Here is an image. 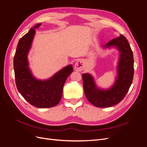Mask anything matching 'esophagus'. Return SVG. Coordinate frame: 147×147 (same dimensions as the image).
<instances>
[{
	"label": "esophagus",
	"mask_w": 147,
	"mask_h": 147,
	"mask_svg": "<svg viewBox=\"0 0 147 147\" xmlns=\"http://www.w3.org/2000/svg\"><path fill=\"white\" fill-rule=\"evenodd\" d=\"M84 61L83 59H78L75 64V67H74L75 70L78 71V72L82 71L84 69Z\"/></svg>",
	"instance_id": "34e87169"
}]
</instances>
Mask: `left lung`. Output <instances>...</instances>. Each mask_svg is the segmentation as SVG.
I'll list each match as a JSON object with an SVG mask.
<instances>
[{
  "label": "left lung",
  "instance_id": "1",
  "mask_svg": "<svg viewBox=\"0 0 147 147\" xmlns=\"http://www.w3.org/2000/svg\"><path fill=\"white\" fill-rule=\"evenodd\" d=\"M102 47H115L119 52L117 77L113 85L103 90L97 86L91 74H83L82 78L84 92L88 101L97 107L105 108L118 104L126 95L134 77V57L129 43L121 34Z\"/></svg>",
  "mask_w": 147,
  "mask_h": 147
}]
</instances>
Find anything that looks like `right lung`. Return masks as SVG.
Segmentation results:
<instances>
[{"label":"right lung","instance_id":"right-lung-1","mask_svg":"<svg viewBox=\"0 0 147 147\" xmlns=\"http://www.w3.org/2000/svg\"><path fill=\"white\" fill-rule=\"evenodd\" d=\"M41 24H37L30 28L20 40L13 59V67L16 85L21 96L37 108H50L60 102L64 84L73 72V67L71 64L66 66L45 80L33 76L29 67L28 55L35 34V29Z\"/></svg>","mask_w":147,"mask_h":147}]
</instances>
